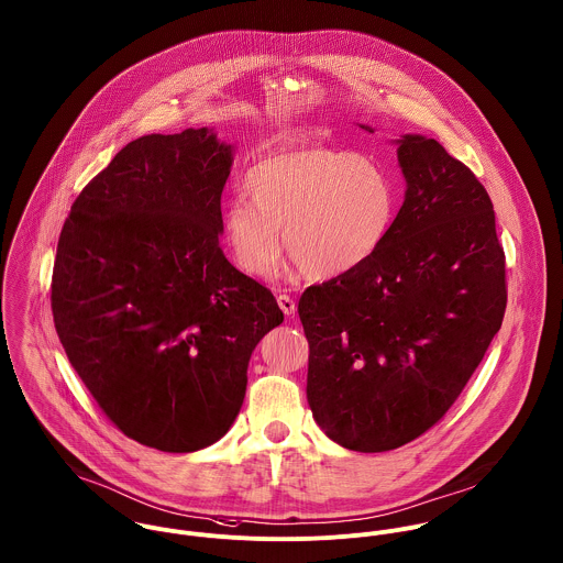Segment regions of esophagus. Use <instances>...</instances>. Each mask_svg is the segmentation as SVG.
I'll return each mask as SVG.
<instances>
[{
  "instance_id": "esophagus-1",
  "label": "esophagus",
  "mask_w": 563,
  "mask_h": 563,
  "mask_svg": "<svg viewBox=\"0 0 563 563\" xmlns=\"http://www.w3.org/2000/svg\"><path fill=\"white\" fill-rule=\"evenodd\" d=\"M276 300H278V307H280V311H283L287 318H294V316H296V309H298V307H296V300H294L291 296H287V294H280Z\"/></svg>"
}]
</instances>
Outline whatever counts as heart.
Returning <instances> with one entry per match:
<instances>
[{
  "label": "heart",
  "mask_w": 563,
  "mask_h": 563,
  "mask_svg": "<svg viewBox=\"0 0 563 563\" xmlns=\"http://www.w3.org/2000/svg\"><path fill=\"white\" fill-rule=\"evenodd\" d=\"M245 191L222 213L225 243L236 265L272 278L283 239L289 258L309 278H333L363 265L385 241L396 194L369 158L320 145L289 147L254 163Z\"/></svg>",
  "instance_id": "1"
}]
</instances>
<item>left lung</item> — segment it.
Masks as SVG:
<instances>
[{"mask_svg": "<svg viewBox=\"0 0 563 563\" xmlns=\"http://www.w3.org/2000/svg\"><path fill=\"white\" fill-rule=\"evenodd\" d=\"M396 143L407 191L385 241L298 302L309 407L333 442L356 452L400 449L438 424L507 307L485 187L435 139Z\"/></svg>", "mask_w": 563, "mask_h": 563, "instance_id": "1", "label": "left lung"}]
</instances>
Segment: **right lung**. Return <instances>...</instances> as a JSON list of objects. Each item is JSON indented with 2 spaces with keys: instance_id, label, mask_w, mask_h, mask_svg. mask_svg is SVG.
Instances as JSON below:
<instances>
[{
  "instance_id": "right-lung-1",
  "label": "right lung",
  "mask_w": 563,
  "mask_h": 563,
  "mask_svg": "<svg viewBox=\"0 0 563 563\" xmlns=\"http://www.w3.org/2000/svg\"><path fill=\"white\" fill-rule=\"evenodd\" d=\"M232 150L209 128L130 141L60 230L58 339L107 418L150 449L194 452L224 438L252 350L285 320L220 247Z\"/></svg>"
}]
</instances>
